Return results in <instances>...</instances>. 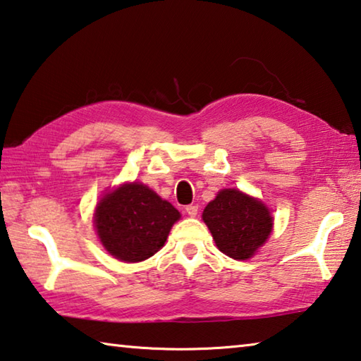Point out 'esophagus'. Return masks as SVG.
<instances>
[{
	"instance_id": "1",
	"label": "esophagus",
	"mask_w": 361,
	"mask_h": 361,
	"mask_svg": "<svg viewBox=\"0 0 361 361\" xmlns=\"http://www.w3.org/2000/svg\"><path fill=\"white\" fill-rule=\"evenodd\" d=\"M185 212H187L190 217H195V216H197V214H198V204H188V206L185 207Z\"/></svg>"
}]
</instances>
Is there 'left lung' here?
<instances>
[{"label": "left lung", "mask_w": 361, "mask_h": 361, "mask_svg": "<svg viewBox=\"0 0 361 361\" xmlns=\"http://www.w3.org/2000/svg\"><path fill=\"white\" fill-rule=\"evenodd\" d=\"M203 220L219 250L235 260L254 257L273 231L268 207L236 188L220 190L204 207Z\"/></svg>", "instance_id": "left-lung-1"}]
</instances>
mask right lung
I'll list each match as a JSON object with an SVG mask.
<instances>
[{"instance_id": "right-lung-1", "label": "right lung", "mask_w": 361, "mask_h": 361, "mask_svg": "<svg viewBox=\"0 0 361 361\" xmlns=\"http://www.w3.org/2000/svg\"><path fill=\"white\" fill-rule=\"evenodd\" d=\"M93 219L104 249L120 262L136 263L163 247L180 214L147 185L128 182L99 200Z\"/></svg>"}]
</instances>
